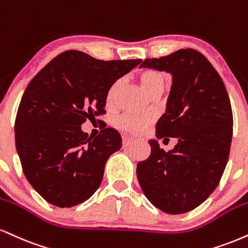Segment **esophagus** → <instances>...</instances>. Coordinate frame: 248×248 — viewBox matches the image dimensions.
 <instances>
[{"instance_id": "1", "label": "esophagus", "mask_w": 248, "mask_h": 248, "mask_svg": "<svg viewBox=\"0 0 248 248\" xmlns=\"http://www.w3.org/2000/svg\"><path fill=\"white\" fill-rule=\"evenodd\" d=\"M133 143H134V140L127 139V137H124V140H122V145H124V148L129 147V145L133 144Z\"/></svg>"}]
</instances>
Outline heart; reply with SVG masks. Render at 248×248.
Returning a JSON list of instances; mask_svg holds the SVG:
<instances>
[{
	"mask_svg": "<svg viewBox=\"0 0 248 248\" xmlns=\"http://www.w3.org/2000/svg\"><path fill=\"white\" fill-rule=\"evenodd\" d=\"M140 80L151 95L157 92H163L168 83V75L160 70L145 69L140 74ZM124 79L118 78L112 83L108 90L106 92V105L107 107H114L118 101L119 93H120ZM154 119L150 115H134V114H122L116 118L115 126L120 130L126 133L136 134L142 132L149 124H153Z\"/></svg>",
	"mask_w": 248,
	"mask_h": 248,
	"instance_id": "b5f03b06",
	"label": "heart"
}]
</instances>
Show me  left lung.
I'll use <instances>...</instances> for the list:
<instances>
[{"label":"left lung","mask_w":248,"mask_h":248,"mask_svg":"<svg viewBox=\"0 0 248 248\" xmlns=\"http://www.w3.org/2000/svg\"><path fill=\"white\" fill-rule=\"evenodd\" d=\"M141 67L172 74L166 113L157 122L156 136L177 137L178 143L165 151L150 140L151 154L137 164V179L158 209L187 213L214 192L228 163L233 132L228 91L213 64L193 48L145 59Z\"/></svg>","instance_id":"obj_1"}]
</instances>
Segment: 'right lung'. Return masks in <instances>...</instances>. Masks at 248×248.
<instances>
[{
	"instance_id": "obj_1",
	"label": "right lung",
	"mask_w": 248,
	"mask_h": 248,
	"mask_svg": "<svg viewBox=\"0 0 248 248\" xmlns=\"http://www.w3.org/2000/svg\"><path fill=\"white\" fill-rule=\"evenodd\" d=\"M141 61H103L67 50L29 83L15 121L16 149L26 179L48 203L74 207L100 186L121 136L104 127L92 139L80 126L90 116L105 114L109 86Z\"/></svg>"
}]
</instances>
